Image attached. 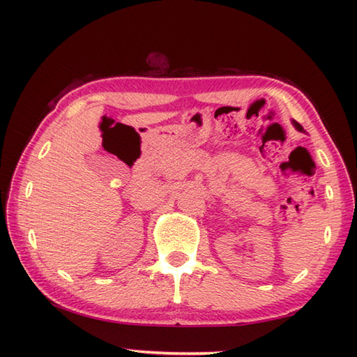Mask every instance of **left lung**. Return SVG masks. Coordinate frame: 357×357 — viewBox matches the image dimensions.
<instances>
[{
	"instance_id": "1",
	"label": "left lung",
	"mask_w": 357,
	"mask_h": 357,
	"mask_svg": "<svg viewBox=\"0 0 357 357\" xmlns=\"http://www.w3.org/2000/svg\"><path fill=\"white\" fill-rule=\"evenodd\" d=\"M293 126H294L296 128H298V130H299V132H304V127H302V126H301L299 123H296V121H294V119H293Z\"/></svg>"
}]
</instances>
